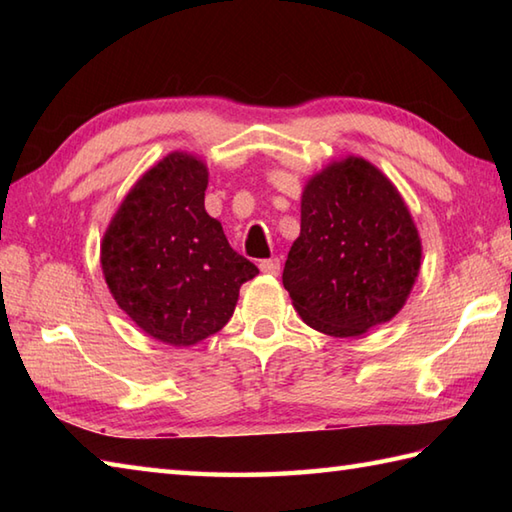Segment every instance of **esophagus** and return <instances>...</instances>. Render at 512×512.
I'll return each instance as SVG.
<instances>
[{
	"instance_id": "1",
	"label": "esophagus",
	"mask_w": 512,
	"mask_h": 512,
	"mask_svg": "<svg viewBox=\"0 0 512 512\" xmlns=\"http://www.w3.org/2000/svg\"><path fill=\"white\" fill-rule=\"evenodd\" d=\"M259 270H262V273H266V275H279L281 262H279L277 257H273V259H264V262H259Z\"/></svg>"
}]
</instances>
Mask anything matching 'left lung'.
Masks as SVG:
<instances>
[{
  "label": "left lung",
  "instance_id": "1",
  "mask_svg": "<svg viewBox=\"0 0 512 512\" xmlns=\"http://www.w3.org/2000/svg\"><path fill=\"white\" fill-rule=\"evenodd\" d=\"M420 237L383 173L363 158L325 167L301 198L284 288L310 328L361 336L394 319L420 270Z\"/></svg>",
  "mask_w": 512,
  "mask_h": 512
}]
</instances>
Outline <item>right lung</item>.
Wrapping results in <instances>:
<instances>
[{
	"label": "right lung",
	"instance_id": "right-lung-1",
	"mask_svg": "<svg viewBox=\"0 0 512 512\" xmlns=\"http://www.w3.org/2000/svg\"><path fill=\"white\" fill-rule=\"evenodd\" d=\"M209 171L169 154L127 193L101 244L116 303L154 339L187 347L222 330L259 270L204 211Z\"/></svg>",
	"mask_w": 512,
	"mask_h": 512
}]
</instances>
